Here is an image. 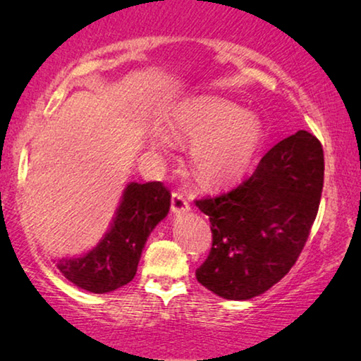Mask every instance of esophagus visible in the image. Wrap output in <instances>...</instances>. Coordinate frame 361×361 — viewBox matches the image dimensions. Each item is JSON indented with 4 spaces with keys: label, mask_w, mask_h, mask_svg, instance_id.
<instances>
[{
    "label": "esophagus",
    "mask_w": 361,
    "mask_h": 361,
    "mask_svg": "<svg viewBox=\"0 0 361 361\" xmlns=\"http://www.w3.org/2000/svg\"><path fill=\"white\" fill-rule=\"evenodd\" d=\"M171 209L176 215H180V214H185V212H189L190 205H189V202L185 200V197L180 194V192H174V194H172V199H171Z\"/></svg>",
    "instance_id": "1"
}]
</instances>
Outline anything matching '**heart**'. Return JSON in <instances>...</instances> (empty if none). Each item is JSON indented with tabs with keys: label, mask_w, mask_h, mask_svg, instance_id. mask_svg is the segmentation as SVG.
<instances>
[{
	"label": "heart",
	"mask_w": 361,
	"mask_h": 361,
	"mask_svg": "<svg viewBox=\"0 0 361 361\" xmlns=\"http://www.w3.org/2000/svg\"><path fill=\"white\" fill-rule=\"evenodd\" d=\"M174 130L195 141L190 149V169L209 187L230 185L243 179L263 140L258 116L216 97H200L184 103L174 116ZM152 146L166 151L169 140L156 131Z\"/></svg>",
	"instance_id": "heart-1"
}]
</instances>
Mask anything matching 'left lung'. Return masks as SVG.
Here are the masks:
<instances>
[{
    "label": "left lung",
    "mask_w": 361,
    "mask_h": 361,
    "mask_svg": "<svg viewBox=\"0 0 361 361\" xmlns=\"http://www.w3.org/2000/svg\"><path fill=\"white\" fill-rule=\"evenodd\" d=\"M322 187V145L298 131L271 147L236 189L195 200L212 225V250L195 271L197 281L230 300L273 288L309 238Z\"/></svg>",
    "instance_id": "left-lung-1"
}]
</instances>
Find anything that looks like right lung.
<instances>
[{"label":"right lung","mask_w":361,"mask_h":361,"mask_svg":"<svg viewBox=\"0 0 361 361\" xmlns=\"http://www.w3.org/2000/svg\"><path fill=\"white\" fill-rule=\"evenodd\" d=\"M169 207L171 194L161 182H130L100 243L78 258H62L59 271L77 288L93 294L128 284L135 278L147 236L166 219Z\"/></svg>","instance_id":"add662e5"}]
</instances>
